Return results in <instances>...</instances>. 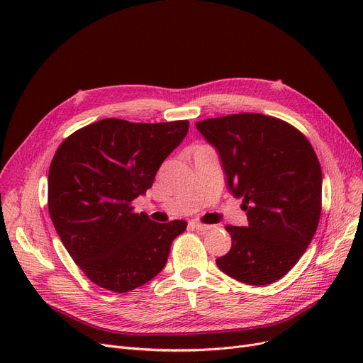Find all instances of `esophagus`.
I'll list each match as a JSON object with an SVG mask.
<instances>
[{
    "label": "esophagus",
    "instance_id": "34e87169",
    "mask_svg": "<svg viewBox=\"0 0 363 363\" xmlns=\"http://www.w3.org/2000/svg\"><path fill=\"white\" fill-rule=\"evenodd\" d=\"M189 225V228H193V230H197V231H208V230H212V225H204V223H200V222H189L188 223Z\"/></svg>",
    "mask_w": 363,
    "mask_h": 363
}]
</instances>
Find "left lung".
Masks as SVG:
<instances>
[{"label":"left lung","mask_w":363,"mask_h":363,"mask_svg":"<svg viewBox=\"0 0 363 363\" xmlns=\"http://www.w3.org/2000/svg\"><path fill=\"white\" fill-rule=\"evenodd\" d=\"M218 152L228 189L242 199L245 226L226 225L233 245L218 268L249 285L287 274L311 244L320 218L322 170L303 133L259 113L196 123Z\"/></svg>","instance_id":"8db88e82"}]
</instances>
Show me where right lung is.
Wrapping results in <instances>:
<instances>
[{"instance_id":"1","label":"right lung","mask_w":363,"mask_h":363,"mask_svg":"<svg viewBox=\"0 0 363 363\" xmlns=\"http://www.w3.org/2000/svg\"><path fill=\"white\" fill-rule=\"evenodd\" d=\"M188 121L103 119L73 132L48 170V211L57 234L99 287L126 293L155 278L185 220L152 222L130 201L145 194L163 160L185 138Z\"/></svg>"}]
</instances>
